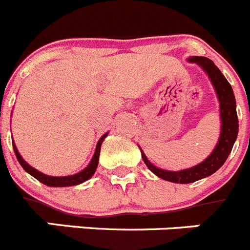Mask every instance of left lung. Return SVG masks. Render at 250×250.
I'll return each mask as SVG.
<instances>
[{
	"mask_svg": "<svg viewBox=\"0 0 250 250\" xmlns=\"http://www.w3.org/2000/svg\"><path fill=\"white\" fill-rule=\"evenodd\" d=\"M190 61L202 66L205 72L209 75L211 83L215 87L218 99H219L222 131H220V138L215 149L211 152L210 156L207 158V160H204L203 163H200L199 165L190 167V169L180 170V171H167V170L158 169L147 160L144 152L141 151L143 160H144L146 167L151 170L152 173L158 175L159 178L167 180V182L179 183V184L194 183L196 180H199V179L207 178V176L215 173L216 170L219 169L224 164L225 160L228 159L229 154L233 149L234 143L237 140L238 127H239L233 89H231L228 80L224 77V75L220 72L219 68L214 65L210 59L202 56H193L190 57Z\"/></svg>",
	"mask_w": 250,
	"mask_h": 250,
	"instance_id": "obj_1",
	"label": "left lung"
}]
</instances>
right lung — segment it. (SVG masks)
<instances>
[{"instance_id": "right-lung-1", "label": "right lung", "mask_w": 250, "mask_h": 250, "mask_svg": "<svg viewBox=\"0 0 250 250\" xmlns=\"http://www.w3.org/2000/svg\"><path fill=\"white\" fill-rule=\"evenodd\" d=\"M106 136H107V134H105V135L99 140L98 146H96V151H95L94 154V158H92L91 163L87 165V167H85V169H83V171H80V173H77L75 174V175H70V176H48L42 173H40L39 170L34 169V167H31V165H28L27 163L22 159V156L20 155V152L17 151L16 145L13 144V143L12 145H13V151H15V154H16V158L17 160H19L20 164H21V167H23L28 174H31L34 178H36L39 182L47 185V187H72V185H77L86 182L87 179H90L92 175H94V173L96 171V167H98V164H99V156H100L101 144H103L104 139H105Z\"/></svg>"}]
</instances>
